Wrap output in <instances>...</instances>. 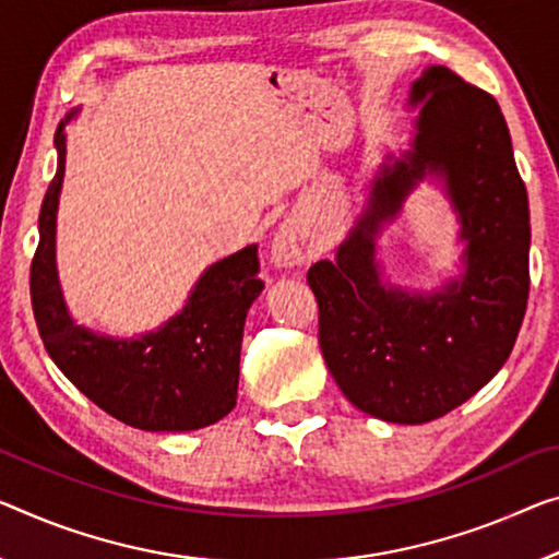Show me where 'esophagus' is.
<instances>
[{"label": "esophagus", "instance_id": "1", "mask_svg": "<svg viewBox=\"0 0 559 559\" xmlns=\"http://www.w3.org/2000/svg\"><path fill=\"white\" fill-rule=\"evenodd\" d=\"M270 254L277 267H295V264L305 260V247L299 245L297 235L289 227H280L270 245Z\"/></svg>", "mask_w": 559, "mask_h": 559}]
</instances>
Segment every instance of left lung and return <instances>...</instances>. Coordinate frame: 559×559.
<instances>
[{"instance_id": "obj_1", "label": "left lung", "mask_w": 559, "mask_h": 559, "mask_svg": "<svg viewBox=\"0 0 559 559\" xmlns=\"http://www.w3.org/2000/svg\"><path fill=\"white\" fill-rule=\"evenodd\" d=\"M409 147L382 165L334 260L307 272L320 305V349L357 409L423 425L479 392L508 362L530 292V207L495 97L448 67L412 82ZM429 178L461 222L463 274L432 293L383 280L376 239Z\"/></svg>"}]
</instances>
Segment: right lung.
<instances>
[{
	"label": "right lung",
	"instance_id": "1",
	"mask_svg": "<svg viewBox=\"0 0 559 559\" xmlns=\"http://www.w3.org/2000/svg\"><path fill=\"white\" fill-rule=\"evenodd\" d=\"M57 127V171L39 212V247L29 289L41 342L76 390L119 423L147 432H190L219 423L237 405L247 309L260 297L257 245L210 264L185 307L140 337H111L72 320L57 274V210L64 182V127Z\"/></svg>",
	"mask_w": 559,
	"mask_h": 559
}]
</instances>
